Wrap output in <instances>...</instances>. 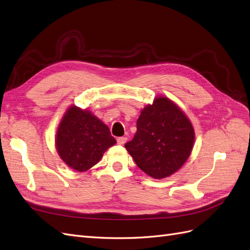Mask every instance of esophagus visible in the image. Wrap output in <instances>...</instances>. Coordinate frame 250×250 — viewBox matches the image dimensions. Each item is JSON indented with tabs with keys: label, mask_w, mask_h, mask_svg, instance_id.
<instances>
[{
	"label": "esophagus",
	"mask_w": 250,
	"mask_h": 250,
	"mask_svg": "<svg viewBox=\"0 0 250 250\" xmlns=\"http://www.w3.org/2000/svg\"><path fill=\"white\" fill-rule=\"evenodd\" d=\"M125 142H126V137H119V138H117V143L119 146H124Z\"/></svg>",
	"instance_id": "obj_1"
}]
</instances>
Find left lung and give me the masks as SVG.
Returning <instances> with one entry per match:
<instances>
[{"label": "left lung", "instance_id": "obj_1", "mask_svg": "<svg viewBox=\"0 0 250 250\" xmlns=\"http://www.w3.org/2000/svg\"><path fill=\"white\" fill-rule=\"evenodd\" d=\"M194 128L184 111L165 96L141 110L133 140L125 149L152 179L170 176L186 163L194 146Z\"/></svg>", "mask_w": 250, "mask_h": 250}]
</instances>
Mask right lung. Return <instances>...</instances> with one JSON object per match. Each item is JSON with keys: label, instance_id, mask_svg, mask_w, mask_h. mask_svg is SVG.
I'll return each mask as SVG.
<instances>
[{"label": "right lung", "instance_id": "1", "mask_svg": "<svg viewBox=\"0 0 250 250\" xmlns=\"http://www.w3.org/2000/svg\"><path fill=\"white\" fill-rule=\"evenodd\" d=\"M115 143L107 125L90 111L74 104L64 113L55 139L61 160L79 172L98 164L104 152Z\"/></svg>", "mask_w": 250, "mask_h": 250}]
</instances>
